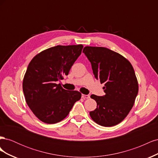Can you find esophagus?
Wrapping results in <instances>:
<instances>
[{
    "label": "esophagus",
    "mask_w": 158,
    "mask_h": 158,
    "mask_svg": "<svg viewBox=\"0 0 158 158\" xmlns=\"http://www.w3.org/2000/svg\"><path fill=\"white\" fill-rule=\"evenodd\" d=\"M82 98L83 99H89V95H84V94H82Z\"/></svg>",
    "instance_id": "34e87169"
}]
</instances>
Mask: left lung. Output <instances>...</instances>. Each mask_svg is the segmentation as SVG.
I'll use <instances>...</instances> for the list:
<instances>
[{"instance_id":"left-lung-1","label":"left lung","mask_w":158,"mask_h":158,"mask_svg":"<svg viewBox=\"0 0 158 158\" xmlns=\"http://www.w3.org/2000/svg\"><path fill=\"white\" fill-rule=\"evenodd\" d=\"M83 52L92 64L95 78L104 84L103 96L92 94L97 108L89 112L94 122L112 127L123 121L132 108L138 84L131 63L118 52L102 47H85Z\"/></svg>"}]
</instances>
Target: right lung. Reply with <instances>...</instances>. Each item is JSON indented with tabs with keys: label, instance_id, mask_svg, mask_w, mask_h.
<instances>
[{
	"label": "right lung",
	"instance_id": "obj_1",
	"mask_svg": "<svg viewBox=\"0 0 158 158\" xmlns=\"http://www.w3.org/2000/svg\"><path fill=\"white\" fill-rule=\"evenodd\" d=\"M82 49V45H57L41 51L30 61L23 92L27 106L42 122L55 124L63 120L80 99V92L66 90L56 82L69 74Z\"/></svg>",
	"mask_w": 158,
	"mask_h": 158
}]
</instances>
